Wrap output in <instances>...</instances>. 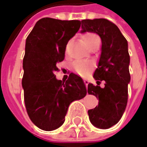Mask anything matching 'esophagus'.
Wrapping results in <instances>:
<instances>
[{
  "instance_id": "1",
  "label": "esophagus",
  "mask_w": 147,
  "mask_h": 147,
  "mask_svg": "<svg viewBox=\"0 0 147 147\" xmlns=\"http://www.w3.org/2000/svg\"><path fill=\"white\" fill-rule=\"evenodd\" d=\"M84 82H85V84H86V86H87V85H88V83H89V82H88L87 80L84 79Z\"/></svg>"
}]
</instances>
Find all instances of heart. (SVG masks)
Returning a JSON list of instances; mask_svg holds the SVG:
<instances>
[{
	"mask_svg": "<svg viewBox=\"0 0 147 147\" xmlns=\"http://www.w3.org/2000/svg\"><path fill=\"white\" fill-rule=\"evenodd\" d=\"M82 39H83L84 43L89 48L96 40L99 39V37L94 33H90L84 35ZM91 68H92V64L90 62H86V61H77L74 63V70L77 74H78L80 75H86L91 69Z\"/></svg>",
	"mask_w": 147,
	"mask_h": 147,
	"instance_id": "1",
	"label": "heart"
}]
</instances>
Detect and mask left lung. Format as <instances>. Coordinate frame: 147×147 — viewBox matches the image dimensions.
Here are the masks:
<instances>
[{"instance_id":"1","label":"left lung","mask_w":147,"mask_h":147,"mask_svg":"<svg viewBox=\"0 0 147 147\" xmlns=\"http://www.w3.org/2000/svg\"><path fill=\"white\" fill-rule=\"evenodd\" d=\"M97 33L102 40L101 55L94 78L97 86L88 85V94L98 98V105L88 110L90 122L99 129L117 124L125 112L130 82L128 43L118 26L104 18L82 20L81 33ZM105 82L103 88L100 81Z\"/></svg>"}]
</instances>
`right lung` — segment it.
<instances>
[{"label":"right lung","instance_id":"right-lung-1","mask_svg":"<svg viewBox=\"0 0 147 147\" xmlns=\"http://www.w3.org/2000/svg\"><path fill=\"white\" fill-rule=\"evenodd\" d=\"M81 21L40 19L25 41L22 87L26 110L38 128L51 131L65 122L68 108L86 95L82 78L71 73L65 82L54 72L65 58L68 41L79 30Z\"/></svg>","mask_w":147,"mask_h":147}]
</instances>
